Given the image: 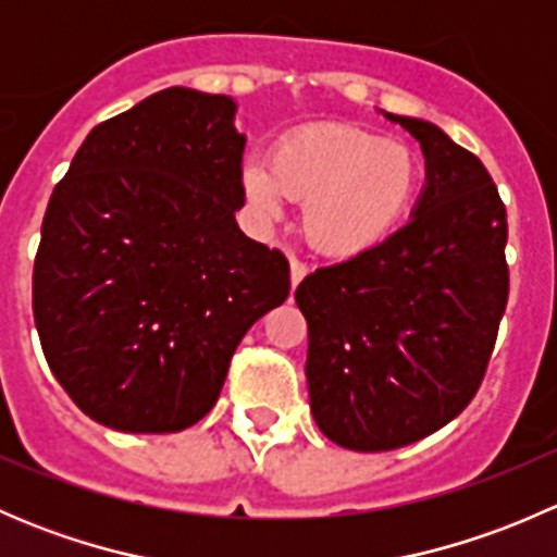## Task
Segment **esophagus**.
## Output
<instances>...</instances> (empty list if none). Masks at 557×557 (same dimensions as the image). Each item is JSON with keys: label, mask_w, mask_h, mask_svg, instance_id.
<instances>
[{"label": "esophagus", "mask_w": 557, "mask_h": 557, "mask_svg": "<svg viewBox=\"0 0 557 557\" xmlns=\"http://www.w3.org/2000/svg\"><path fill=\"white\" fill-rule=\"evenodd\" d=\"M307 277V263H301V261H296V258H290V285H299L301 280Z\"/></svg>", "instance_id": "esophagus-1"}]
</instances>
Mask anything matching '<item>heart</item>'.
I'll return each instance as SVG.
<instances>
[{
    "mask_svg": "<svg viewBox=\"0 0 557 557\" xmlns=\"http://www.w3.org/2000/svg\"><path fill=\"white\" fill-rule=\"evenodd\" d=\"M418 156L358 126H310L277 143L272 164L247 159L243 190L252 215L274 223L288 199L305 201L301 226L318 252L350 258L380 245L412 207Z\"/></svg>",
    "mask_w": 557,
    "mask_h": 557,
    "instance_id": "1",
    "label": "heart"
}]
</instances>
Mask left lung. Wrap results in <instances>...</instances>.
Listing matches in <instances>:
<instances>
[{
  "instance_id": "obj_1",
  "label": "left lung",
  "mask_w": 557,
  "mask_h": 557,
  "mask_svg": "<svg viewBox=\"0 0 557 557\" xmlns=\"http://www.w3.org/2000/svg\"><path fill=\"white\" fill-rule=\"evenodd\" d=\"M383 115L425 156L407 226L296 288L312 418L358 453L412 445L463 412L509 296L507 210L482 161L423 117Z\"/></svg>"
}]
</instances>
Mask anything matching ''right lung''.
Instances as JSON below:
<instances>
[{
    "label": "right lung",
    "instance_id": "add662e5",
    "mask_svg": "<svg viewBox=\"0 0 557 557\" xmlns=\"http://www.w3.org/2000/svg\"><path fill=\"white\" fill-rule=\"evenodd\" d=\"M237 102L172 86L91 128L53 188L32 305L48 367L91 420L174 434L215 407L290 269L245 237Z\"/></svg>",
    "mask_w": 557,
    "mask_h": 557
}]
</instances>
